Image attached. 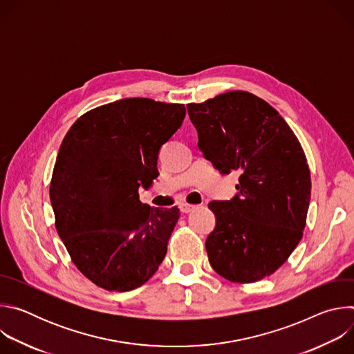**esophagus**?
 <instances>
[{"mask_svg":"<svg viewBox=\"0 0 354 354\" xmlns=\"http://www.w3.org/2000/svg\"><path fill=\"white\" fill-rule=\"evenodd\" d=\"M179 209H180V212H182L183 214H187V213H190V212L194 209V206H193V205H189V203H180Z\"/></svg>","mask_w":354,"mask_h":354,"instance_id":"1","label":"esophagus"}]
</instances>
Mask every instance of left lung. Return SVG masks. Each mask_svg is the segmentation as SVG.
Returning <instances> with one entry per match:
<instances>
[{
	"instance_id": "1",
	"label": "left lung",
	"mask_w": 354,
	"mask_h": 354,
	"mask_svg": "<svg viewBox=\"0 0 354 354\" xmlns=\"http://www.w3.org/2000/svg\"><path fill=\"white\" fill-rule=\"evenodd\" d=\"M198 148L221 174L241 172L238 194L210 201L216 228L206 239L212 268L234 283L274 273L302 238L311 174L298 138L263 99L231 91L189 104Z\"/></svg>"
}]
</instances>
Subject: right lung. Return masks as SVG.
<instances>
[{"label": "right lung", "mask_w": 354, "mask_h": 354, "mask_svg": "<svg viewBox=\"0 0 354 354\" xmlns=\"http://www.w3.org/2000/svg\"><path fill=\"white\" fill-rule=\"evenodd\" d=\"M182 104L126 97L82 115L66 134L50 200L73 263L97 287L130 291L167 255L179 209L149 207L138 187L158 176V153L182 126Z\"/></svg>", "instance_id": "add662e5"}]
</instances>
